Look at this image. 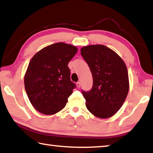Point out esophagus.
<instances>
[{"label":"esophagus","mask_w":153,"mask_h":153,"mask_svg":"<svg viewBox=\"0 0 153 153\" xmlns=\"http://www.w3.org/2000/svg\"><path fill=\"white\" fill-rule=\"evenodd\" d=\"M76 85H77V87L79 88H80V86H81V84H80L79 82H78L76 83Z\"/></svg>","instance_id":"esophagus-1"}]
</instances>
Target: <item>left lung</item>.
Here are the masks:
<instances>
[{
    "instance_id": "obj_1",
    "label": "left lung",
    "mask_w": 153,
    "mask_h": 153,
    "mask_svg": "<svg viewBox=\"0 0 153 153\" xmlns=\"http://www.w3.org/2000/svg\"><path fill=\"white\" fill-rule=\"evenodd\" d=\"M93 77L90 91L82 90L88 110L96 117L110 118L120 110L129 90L126 66L121 57L102 45L81 49Z\"/></svg>"
}]
</instances>
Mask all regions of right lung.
I'll list each match as a JSON object with an SVG mask.
<instances>
[{"instance_id": "right-lung-1", "label": "right lung", "mask_w": 153, "mask_h": 153, "mask_svg": "<svg viewBox=\"0 0 153 153\" xmlns=\"http://www.w3.org/2000/svg\"><path fill=\"white\" fill-rule=\"evenodd\" d=\"M77 51L74 45L57 43L40 50L30 61L24 78L25 88L38 112L54 114L65 106L76 88L70 79L68 65Z\"/></svg>"}]
</instances>
